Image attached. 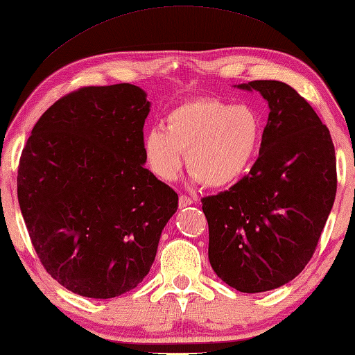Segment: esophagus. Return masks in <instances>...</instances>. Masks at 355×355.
Instances as JSON below:
<instances>
[{"label": "esophagus", "instance_id": "34e87169", "mask_svg": "<svg viewBox=\"0 0 355 355\" xmlns=\"http://www.w3.org/2000/svg\"><path fill=\"white\" fill-rule=\"evenodd\" d=\"M196 202V198H191V197H188V196H180V198H178V206L180 208H186V206H189V205H192Z\"/></svg>", "mask_w": 355, "mask_h": 355}]
</instances>
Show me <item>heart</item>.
Wrapping results in <instances>:
<instances>
[{
	"mask_svg": "<svg viewBox=\"0 0 355 355\" xmlns=\"http://www.w3.org/2000/svg\"><path fill=\"white\" fill-rule=\"evenodd\" d=\"M262 121L253 107L202 98L182 102L166 114L164 128L144 137V153L152 172L163 182L178 177L186 153L197 182L225 188L248 172L259 153Z\"/></svg>",
	"mask_w": 355,
	"mask_h": 355,
	"instance_id": "b5f03b06",
	"label": "heart"
}]
</instances>
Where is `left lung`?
Listing matches in <instances>:
<instances>
[{
	"label": "left lung",
	"instance_id": "obj_1",
	"mask_svg": "<svg viewBox=\"0 0 355 355\" xmlns=\"http://www.w3.org/2000/svg\"><path fill=\"white\" fill-rule=\"evenodd\" d=\"M268 102L259 157L228 191L202 198L216 275L243 293L296 278L317 248L337 192L327 128L311 104L279 80L239 85Z\"/></svg>",
	"mask_w": 355,
	"mask_h": 355
}]
</instances>
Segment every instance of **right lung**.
<instances>
[{
  "label": "right lung",
  "mask_w": 355,
  "mask_h": 355,
  "mask_svg": "<svg viewBox=\"0 0 355 355\" xmlns=\"http://www.w3.org/2000/svg\"><path fill=\"white\" fill-rule=\"evenodd\" d=\"M146 93L82 87L32 128L18 164V203L46 272L88 298L137 287L155 259L178 196L143 166Z\"/></svg>",
  "instance_id": "obj_1"
}]
</instances>
